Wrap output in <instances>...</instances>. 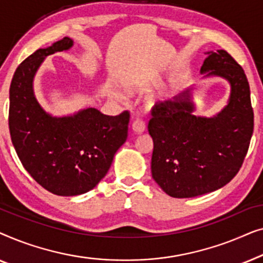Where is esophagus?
Instances as JSON below:
<instances>
[{
  "label": "esophagus",
  "instance_id": "obj_1",
  "mask_svg": "<svg viewBox=\"0 0 263 263\" xmlns=\"http://www.w3.org/2000/svg\"><path fill=\"white\" fill-rule=\"evenodd\" d=\"M132 128L135 133H142L146 128V123L141 120V118H135L134 122H133Z\"/></svg>",
  "mask_w": 263,
  "mask_h": 263
}]
</instances>
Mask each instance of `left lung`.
<instances>
[{
    "mask_svg": "<svg viewBox=\"0 0 263 263\" xmlns=\"http://www.w3.org/2000/svg\"><path fill=\"white\" fill-rule=\"evenodd\" d=\"M204 77H220L231 85L228 105L213 117L193 115L190 89L154 104L148 133L153 139L152 177L177 199L214 192L242 166L254 130L250 87L243 68L225 50L207 52Z\"/></svg>",
    "mask_w": 263,
    "mask_h": 263,
    "instance_id": "left-lung-1",
    "label": "left lung"
}]
</instances>
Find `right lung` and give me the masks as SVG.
Segmentation results:
<instances>
[{"mask_svg":"<svg viewBox=\"0 0 263 263\" xmlns=\"http://www.w3.org/2000/svg\"><path fill=\"white\" fill-rule=\"evenodd\" d=\"M64 37L38 49L16 68L9 88V132L19 159L48 192L75 196L92 190L107 174L115 153L128 138L129 111L107 116L87 107L53 117L34 97L33 79L46 56L69 50Z\"/></svg>","mask_w":263,"mask_h":263,"instance_id":"right-lung-1","label":"right lung"}]
</instances>
